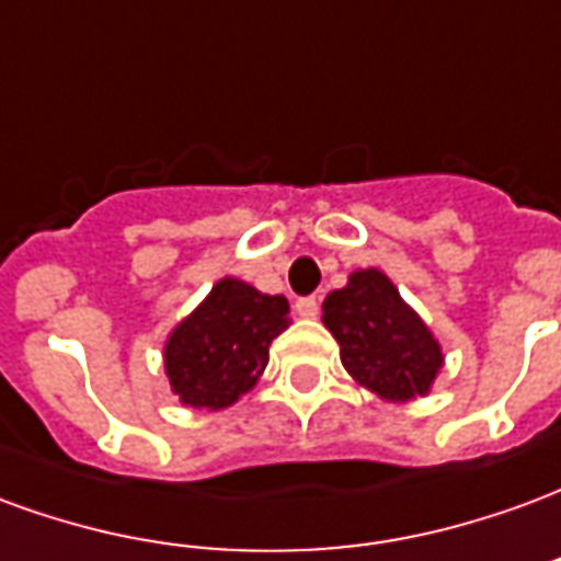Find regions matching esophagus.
<instances>
[{"label":"esophagus","instance_id":"esophagus-1","mask_svg":"<svg viewBox=\"0 0 561 561\" xmlns=\"http://www.w3.org/2000/svg\"><path fill=\"white\" fill-rule=\"evenodd\" d=\"M294 309H297V316L300 318H316L321 304H318V297H300V300L294 304Z\"/></svg>","mask_w":561,"mask_h":561}]
</instances>
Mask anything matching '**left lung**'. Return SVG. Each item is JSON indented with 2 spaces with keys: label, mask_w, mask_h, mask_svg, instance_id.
<instances>
[{
  "label": "left lung",
  "mask_w": 561,
  "mask_h": 561,
  "mask_svg": "<svg viewBox=\"0 0 561 561\" xmlns=\"http://www.w3.org/2000/svg\"><path fill=\"white\" fill-rule=\"evenodd\" d=\"M324 328L340 342L342 366L381 400L423 397L442 369V345L381 270H357L328 294Z\"/></svg>",
  "instance_id": "1"
}]
</instances>
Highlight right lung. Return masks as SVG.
Segmentation results:
<instances>
[{
	"label": "right lung",
	"instance_id": "right-lung-1",
	"mask_svg": "<svg viewBox=\"0 0 561 561\" xmlns=\"http://www.w3.org/2000/svg\"><path fill=\"white\" fill-rule=\"evenodd\" d=\"M285 328L288 300L282 294H261L240 279L216 282L164 345L171 390L192 409H228L255 388L270 342Z\"/></svg>",
	"mask_w": 561,
	"mask_h": 561
}]
</instances>
